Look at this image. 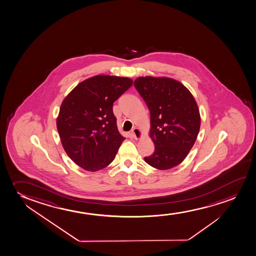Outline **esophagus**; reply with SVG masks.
Returning <instances> with one entry per match:
<instances>
[{"mask_svg": "<svg viewBox=\"0 0 256 256\" xmlns=\"http://www.w3.org/2000/svg\"><path fill=\"white\" fill-rule=\"evenodd\" d=\"M132 134H133V136L134 139L138 140L142 137V131H140L139 128H134V130H132Z\"/></svg>", "mask_w": 256, "mask_h": 256, "instance_id": "1", "label": "esophagus"}]
</instances>
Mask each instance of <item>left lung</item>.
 <instances>
[{
    "mask_svg": "<svg viewBox=\"0 0 256 256\" xmlns=\"http://www.w3.org/2000/svg\"><path fill=\"white\" fill-rule=\"evenodd\" d=\"M134 85L150 111L154 151L145 162L160 170L179 165L196 142L200 126L192 94L182 83L166 77H139Z\"/></svg>",
    "mask_w": 256,
    "mask_h": 256,
    "instance_id": "8db88e82",
    "label": "left lung"
}]
</instances>
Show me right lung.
<instances>
[{
	"instance_id": "1",
	"label": "right lung",
	"mask_w": 256,
	"mask_h": 256,
	"mask_svg": "<svg viewBox=\"0 0 256 256\" xmlns=\"http://www.w3.org/2000/svg\"><path fill=\"white\" fill-rule=\"evenodd\" d=\"M126 77L96 76L79 83L60 106L56 126L70 159L96 172L113 162L125 138L117 128L113 104L132 86Z\"/></svg>"
}]
</instances>
